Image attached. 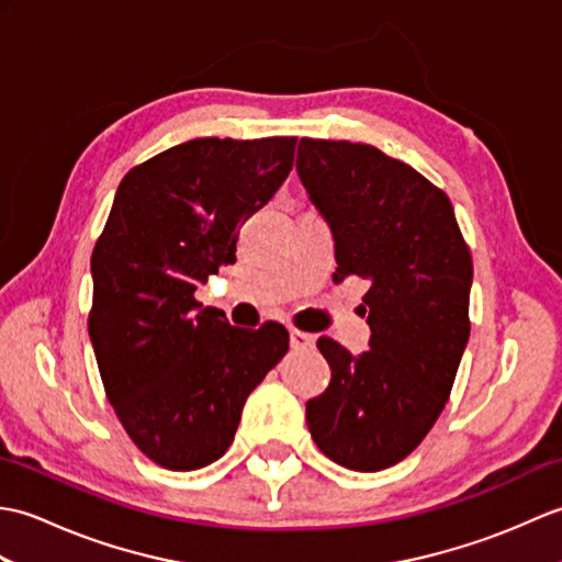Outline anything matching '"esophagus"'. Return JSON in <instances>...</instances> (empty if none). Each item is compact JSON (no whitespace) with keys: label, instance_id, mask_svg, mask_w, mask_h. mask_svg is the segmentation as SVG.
<instances>
[{"label":"esophagus","instance_id":"1","mask_svg":"<svg viewBox=\"0 0 562 562\" xmlns=\"http://www.w3.org/2000/svg\"><path fill=\"white\" fill-rule=\"evenodd\" d=\"M290 342L294 350H308V348H314L316 338L312 336V333H304L300 328H290Z\"/></svg>","mask_w":562,"mask_h":562}]
</instances>
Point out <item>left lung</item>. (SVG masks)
<instances>
[{
  "label": "left lung",
  "mask_w": 562,
  "mask_h": 562,
  "mask_svg": "<svg viewBox=\"0 0 562 562\" xmlns=\"http://www.w3.org/2000/svg\"><path fill=\"white\" fill-rule=\"evenodd\" d=\"M296 173L336 241L333 282L362 278L369 350L318 338L330 384L306 403L316 447L350 471L403 461L437 423L469 342L473 260L449 198L372 145L300 142Z\"/></svg>",
  "instance_id": "1"
}]
</instances>
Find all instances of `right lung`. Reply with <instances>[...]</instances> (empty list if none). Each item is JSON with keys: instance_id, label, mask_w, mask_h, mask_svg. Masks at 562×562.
<instances>
[{"instance_id": "add662e5", "label": "right lung", "mask_w": 562, "mask_h": 562, "mask_svg": "<svg viewBox=\"0 0 562 562\" xmlns=\"http://www.w3.org/2000/svg\"><path fill=\"white\" fill-rule=\"evenodd\" d=\"M296 137H202L135 166L91 256L89 338L105 396L169 471L217 461L244 403L290 350L280 324L229 326L195 290L236 260L241 224L292 171Z\"/></svg>"}]
</instances>
